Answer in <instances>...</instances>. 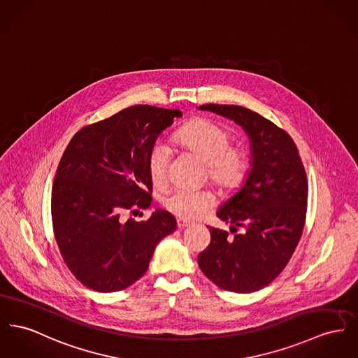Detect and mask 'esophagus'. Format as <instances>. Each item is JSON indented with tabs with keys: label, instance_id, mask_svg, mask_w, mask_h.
Wrapping results in <instances>:
<instances>
[{
	"label": "esophagus",
	"instance_id": "obj_1",
	"mask_svg": "<svg viewBox=\"0 0 358 358\" xmlns=\"http://www.w3.org/2000/svg\"><path fill=\"white\" fill-rule=\"evenodd\" d=\"M186 227H190V221L187 220H183V218H178V228H186Z\"/></svg>",
	"mask_w": 358,
	"mask_h": 358
}]
</instances>
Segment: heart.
Returning a JSON list of instances; mask_svg holds the SVG:
<instances>
[{
	"label": "heart",
	"mask_w": 358,
	"mask_h": 358,
	"mask_svg": "<svg viewBox=\"0 0 358 358\" xmlns=\"http://www.w3.org/2000/svg\"><path fill=\"white\" fill-rule=\"evenodd\" d=\"M175 141L206 163L209 180L221 191L238 189L245 178L247 155L238 146H231L229 131L208 120H191L176 134ZM171 149L164 143L152 145L148 153V173L156 187L166 186ZM163 206L169 213L183 220H196L215 203L210 190L176 189L163 196Z\"/></svg>",
	"instance_id": "obj_1"
}]
</instances>
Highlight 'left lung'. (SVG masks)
Returning a JSON list of instances; mask_svg holds the SVG:
<instances>
[{
    "mask_svg": "<svg viewBox=\"0 0 358 358\" xmlns=\"http://www.w3.org/2000/svg\"><path fill=\"white\" fill-rule=\"evenodd\" d=\"M198 108L235 120L251 145L245 183L217 212L235 235L210 228V244L198 255V264L218 287L251 293L285 268L300 241L307 215L306 169L292 137L258 113L225 104Z\"/></svg>",
    "mask_w": 358,
    "mask_h": 358,
    "instance_id": "left-lung-1",
    "label": "left lung"
}]
</instances>
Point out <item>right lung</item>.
I'll use <instances>...</instances> for the list:
<instances>
[{
	"label": "right lung",
	"instance_id": "right-lung-1",
	"mask_svg": "<svg viewBox=\"0 0 358 358\" xmlns=\"http://www.w3.org/2000/svg\"><path fill=\"white\" fill-rule=\"evenodd\" d=\"M180 117L179 110L127 107L78 130L65 149L51 192L52 229L83 285L108 293L134 284L157 243L175 232L176 220L166 210L140 222L123 221L122 213L149 208V149Z\"/></svg>",
	"mask_w": 358,
	"mask_h": 358
}]
</instances>
